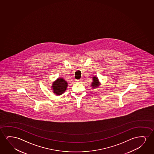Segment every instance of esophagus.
I'll use <instances>...</instances> for the list:
<instances>
[{
  "mask_svg": "<svg viewBox=\"0 0 154 154\" xmlns=\"http://www.w3.org/2000/svg\"><path fill=\"white\" fill-rule=\"evenodd\" d=\"M82 79H79V80H77V82H82Z\"/></svg>",
  "mask_w": 154,
  "mask_h": 154,
  "instance_id": "obj_1",
  "label": "esophagus"
}]
</instances>
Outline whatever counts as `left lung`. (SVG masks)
I'll return each mask as SVG.
<instances>
[{
    "instance_id": "1",
    "label": "left lung",
    "mask_w": 154,
    "mask_h": 154,
    "mask_svg": "<svg viewBox=\"0 0 154 154\" xmlns=\"http://www.w3.org/2000/svg\"><path fill=\"white\" fill-rule=\"evenodd\" d=\"M93 78V82H91V86L94 88H97L100 85V82H99L98 78L96 76H94Z\"/></svg>"
}]
</instances>
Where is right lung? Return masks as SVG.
<instances>
[{
    "mask_svg": "<svg viewBox=\"0 0 154 154\" xmlns=\"http://www.w3.org/2000/svg\"><path fill=\"white\" fill-rule=\"evenodd\" d=\"M68 87V82L63 78H57L51 85V89L53 93L57 96L62 95L66 91Z\"/></svg>",
    "mask_w": 154,
    "mask_h": 154,
    "instance_id": "obj_1",
    "label": "right lung"
}]
</instances>
